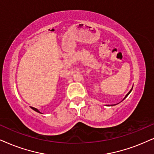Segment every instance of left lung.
Wrapping results in <instances>:
<instances>
[{
	"label": "left lung",
	"mask_w": 154,
	"mask_h": 154,
	"mask_svg": "<svg viewBox=\"0 0 154 154\" xmlns=\"http://www.w3.org/2000/svg\"><path fill=\"white\" fill-rule=\"evenodd\" d=\"M132 89H131V90H130V91H129V92H128V94H127V95H126V96H125V98H123V100H124V99H125V98H126V97H127V96H128V95H129V94H130V92H131V91H132Z\"/></svg>",
	"instance_id": "1"
}]
</instances>
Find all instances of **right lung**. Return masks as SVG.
<instances>
[{
    "label": "right lung",
    "mask_w": 154,
    "mask_h": 154,
    "mask_svg": "<svg viewBox=\"0 0 154 154\" xmlns=\"http://www.w3.org/2000/svg\"><path fill=\"white\" fill-rule=\"evenodd\" d=\"M31 108H32V109H33V110H35V111H36V112H40L39 111H38V110L37 109H36V108H34V107H31ZM40 113H41V112H40Z\"/></svg>",
    "instance_id": "add662e5"
}]
</instances>
